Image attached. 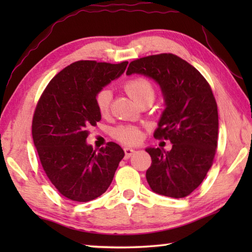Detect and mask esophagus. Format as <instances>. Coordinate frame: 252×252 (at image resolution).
<instances>
[{"label":"esophagus","mask_w":252,"mask_h":252,"mask_svg":"<svg viewBox=\"0 0 252 252\" xmlns=\"http://www.w3.org/2000/svg\"><path fill=\"white\" fill-rule=\"evenodd\" d=\"M135 152L134 149L132 148H125V153H126V158H130L133 153Z\"/></svg>","instance_id":"obj_1"}]
</instances>
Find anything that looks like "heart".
Here are the masks:
<instances>
[{"mask_svg": "<svg viewBox=\"0 0 252 252\" xmlns=\"http://www.w3.org/2000/svg\"><path fill=\"white\" fill-rule=\"evenodd\" d=\"M123 89L140 105L151 104L156 99V88L146 78H132L123 84ZM94 102L96 109L102 116L110 112L112 103V92L103 88L95 93ZM112 135L118 141L126 144H135L142 139V132L134 126H119L112 131Z\"/></svg>", "mask_w": 252, "mask_h": 252, "instance_id": "heart-1", "label": "heart"}]
</instances>
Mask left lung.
I'll use <instances>...</instances> for the list:
<instances>
[{"label":"left lung","instance_id":"left-lung-1","mask_svg":"<svg viewBox=\"0 0 252 252\" xmlns=\"http://www.w3.org/2000/svg\"><path fill=\"white\" fill-rule=\"evenodd\" d=\"M143 74L160 85L165 109L156 139L170 140L172 149L148 148L152 163L147 181L165 197L185 198L197 189L211 168L218 144V108L210 85L185 60L161 53L130 62L126 74Z\"/></svg>","mask_w":252,"mask_h":252}]
</instances>
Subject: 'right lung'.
<instances>
[{
    "label": "right lung",
    "instance_id": "1",
    "mask_svg": "<svg viewBox=\"0 0 252 252\" xmlns=\"http://www.w3.org/2000/svg\"><path fill=\"white\" fill-rule=\"evenodd\" d=\"M126 65L127 61H76L50 81L37 102L34 146L49 180L72 201L88 202L104 193L125 157L114 142L96 151L85 141L90 126L101 120L95 93L119 78Z\"/></svg>",
    "mask_w": 252,
    "mask_h": 252
}]
</instances>
